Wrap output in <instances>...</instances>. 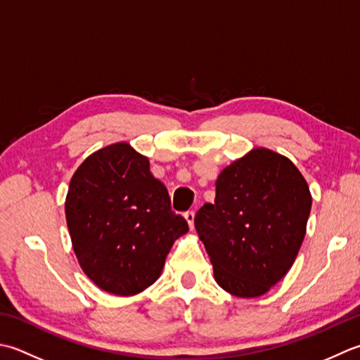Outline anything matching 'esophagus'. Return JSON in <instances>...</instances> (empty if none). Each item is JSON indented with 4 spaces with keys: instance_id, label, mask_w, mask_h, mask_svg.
I'll return each instance as SVG.
<instances>
[{
    "instance_id": "34e87169",
    "label": "esophagus",
    "mask_w": 360,
    "mask_h": 360,
    "mask_svg": "<svg viewBox=\"0 0 360 360\" xmlns=\"http://www.w3.org/2000/svg\"><path fill=\"white\" fill-rule=\"evenodd\" d=\"M184 217H186V220L188 223L190 229H193V220H195V212H193V210H187V212L184 214Z\"/></svg>"
}]
</instances>
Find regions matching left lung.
I'll list each match as a JSON object with an SVG mask.
<instances>
[{"mask_svg":"<svg viewBox=\"0 0 360 360\" xmlns=\"http://www.w3.org/2000/svg\"><path fill=\"white\" fill-rule=\"evenodd\" d=\"M312 195L293 162L255 148L218 174L215 201L196 212L195 228L217 284L257 298L292 269L304 240Z\"/></svg>","mask_w":360,"mask_h":360,"instance_id":"1","label":"left lung"}]
</instances>
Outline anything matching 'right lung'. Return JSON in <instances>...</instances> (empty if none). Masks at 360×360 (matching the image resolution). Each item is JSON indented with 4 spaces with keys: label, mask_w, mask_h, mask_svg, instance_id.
<instances>
[{
    "label": "right lung",
    "mask_w": 360,
    "mask_h": 360,
    "mask_svg": "<svg viewBox=\"0 0 360 360\" xmlns=\"http://www.w3.org/2000/svg\"><path fill=\"white\" fill-rule=\"evenodd\" d=\"M65 217L82 271L118 297L156 283L174 240L188 231L150 160L126 142L101 148L77 167Z\"/></svg>",
    "instance_id": "right-lung-1"
}]
</instances>
